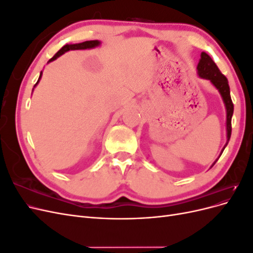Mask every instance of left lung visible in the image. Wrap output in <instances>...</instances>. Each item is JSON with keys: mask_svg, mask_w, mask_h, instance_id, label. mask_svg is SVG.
<instances>
[{"mask_svg": "<svg viewBox=\"0 0 253 253\" xmlns=\"http://www.w3.org/2000/svg\"><path fill=\"white\" fill-rule=\"evenodd\" d=\"M196 70H197V75L200 76L201 78L209 80L213 84V86L218 90V93L220 94L221 99H223V102L225 104V108H226L227 141H226V144L224 145V148L221 149V152L218 156V158H219L221 153H223V151L227 147V144H228L229 140H230V137H231V119H232V115H233V103H232L231 96H230V87H229L227 78L220 73L216 64L214 63V61L211 59V57L207 52L203 51L201 53V59H200V62H198V64H197ZM217 159L212 164V166L210 168H212L214 165H215Z\"/></svg>", "mask_w": 253, "mask_h": 253, "instance_id": "left-lung-1", "label": "left lung"}]
</instances>
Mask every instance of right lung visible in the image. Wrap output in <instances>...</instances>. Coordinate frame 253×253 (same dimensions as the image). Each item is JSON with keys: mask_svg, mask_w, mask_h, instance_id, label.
I'll list each match as a JSON object with an SVG mask.
<instances>
[{"mask_svg": "<svg viewBox=\"0 0 253 253\" xmlns=\"http://www.w3.org/2000/svg\"><path fill=\"white\" fill-rule=\"evenodd\" d=\"M101 44V42L99 41V40H91V41H85V42H82V43H76V44H66V45H64V46L61 48L55 56H53L47 63H49V62H52V61H55L57 58H59L60 56H62L63 53H65V52H67V51H70V50H75V49H91V48H95V47H98L99 45ZM42 72L40 73V77H39V79H38V81H37V83L35 84V86H34V88L38 85V83L40 82V80H41V77H42ZM34 90V89H33Z\"/></svg>", "mask_w": 253, "mask_h": 253, "instance_id": "right-lung-1", "label": "right lung"}]
</instances>
